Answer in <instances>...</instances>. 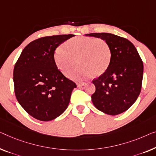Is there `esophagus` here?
I'll return each mask as SVG.
<instances>
[{"instance_id":"obj_1","label":"esophagus","mask_w":156,"mask_h":156,"mask_svg":"<svg viewBox=\"0 0 156 156\" xmlns=\"http://www.w3.org/2000/svg\"><path fill=\"white\" fill-rule=\"evenodd\" d=\"M87 84V83L85 82H80V83H77V86L79 87H83V86H85Z\"/></svg>"}]
</instances>
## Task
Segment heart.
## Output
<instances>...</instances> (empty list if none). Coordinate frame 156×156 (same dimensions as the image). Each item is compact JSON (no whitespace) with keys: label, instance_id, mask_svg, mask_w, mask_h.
Segmentation results:
<instances>
[{"label":"heart","instance_id":"b5f03b06","mask_svg":"<svg viewBox=\"0 0 156 156\" xmlns=\"http://www.w3.org/2000/svg\"><path fill=\"white\" fill-rule=\"evenodd\" d=\"M112 51L107 41L102 39L89 37H76L67 40L65 47L59 46L54 51L56 66L65 73L76 65L80 66L67 74L77 80L89 78L105 73L109 67Z\"/></svg>","mask_w":156,"mask_h":156}]
</instances>
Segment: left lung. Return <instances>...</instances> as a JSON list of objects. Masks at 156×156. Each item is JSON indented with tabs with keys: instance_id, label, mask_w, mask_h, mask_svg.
<instances>
[{
	"instance_id": "1",
	"label": "left lung",
	"mask_w": 156,
	"mask_h": 156,
	"mask_svg": "<svg viewBox=\"0 0 156 156\" xmlns=\"http://www.w3.org/2000/svg\"><path fill=\"white\" fill-rule=\"evenodd\" d=\"M86 35L105 40L112 51L108 68L92 81L96 87L91 96L93 104L110 115L124 112L134 104L141 92L144 64L138 51L129 41L112 34Z\"/></svg>"
}]
</instances>
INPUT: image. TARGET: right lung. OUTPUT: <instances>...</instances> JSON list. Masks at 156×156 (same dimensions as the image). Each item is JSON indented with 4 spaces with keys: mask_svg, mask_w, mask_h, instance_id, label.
<instances>
[{
    "mask_svg": "<svg viewBox=\"0 0 156 156\" xmlns=\"http://www.w3.org/2000/svg\"><path fill=\"white\" fill-rule=\"evenodd\" d=\"M74 34L36 39L27 46L15 63L13 82L17 100L31 116L50 121L67 109L76 83L58 69L54 51Z\"/></svg>",
    "mask_w": 156,
    "mask_h": 156,
    "instance_id": "1",
    "label": "right lung"
}]
</instances>
